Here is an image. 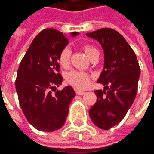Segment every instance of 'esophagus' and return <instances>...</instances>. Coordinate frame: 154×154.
I'll return each mask as SVG.
<instances>
[{"mask_svg": "<svg viewBox=\"0 0 154 154\" xmlns=\"http://www.w3.org/2000/svg\"><path fill=\"white\" fill-rule=\"evenodd\" d=\"M75 93L78 94V95H83V94H85V91H79V90H76V91H75Z\"/></svg>", "mask_w": 154, "mask_h": 154, "instance_id": "obj_1", "label": "esophagus"}]
</instances>
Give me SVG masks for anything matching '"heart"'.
<instances>
[{
	"label": "heart",
	"mask_w": 154,
	"mask_h": 154,
	"mask_svg": "<svg viewBox=\"0 0 154 154\" xmlns=\"http://www.w3.org/2000/svg\"><path fill=\"white\" fill-rule=\"evenodd\" d=\"M84 51L87 54V55L91 58L96 52H99L98 50L92 46L90 45H86L84 46ZM70 57H71V50L69 47H66L63 48L58 57V62L59 64L62 67H67L69 66L70 63ZM66 80L73 86H75V88H84L86 87H88V85L90 84V80L91 78L88 74L81 72V71H78V70H73L70 71L66 74Z\"/></svg>",
	"instance_id": "b5f03b06"
}]
</instances>
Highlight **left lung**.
Wrapping results in <instances>:
<instances>
[{
	"label": "left lung",
	"instance_id": "obj_1",
	"mask_svg": "<svg viewBox=\"0 0 154 154\" xmlns=\"http://www.w3.org/2000/svg\"><path fill=\"white\" fill-rule=\"evenodd\" d=\"M87 36L98 40L104 54L103 70L97 81L104 90L95 91L97 102L88 114L98 128L108 130L123 120L133 104L140 68L134 51L115 29L100 28Z\"/></svg>",
	"mask_w": 154,
	"mask_h": 154
}]
</instances>
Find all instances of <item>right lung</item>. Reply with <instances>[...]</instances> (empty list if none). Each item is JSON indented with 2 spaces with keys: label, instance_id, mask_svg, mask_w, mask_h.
Masks as SVG:
<instances>
[{
  "label": "right lung",
  "instance_id": "add662e5",
  "mask_svg": "<svg viewBox=\"0 0 154 154\" xmlns=\"http://www.w3.org/2000/svg\"><path fill=\"white\" fill-rule=\"evenodd\" d=\"M78 32L71 33L72 37ZM68 44V38L54 28L43 29L32 41L17 71L15 90L27 121L38 130L51 132L61 128L66 120L69 104L75 92L71 86L51 90L63 82L58 73V57Z\"/></svg>",
  "mask_w": 154,
  "mask_h": 154
}]
</instances>
